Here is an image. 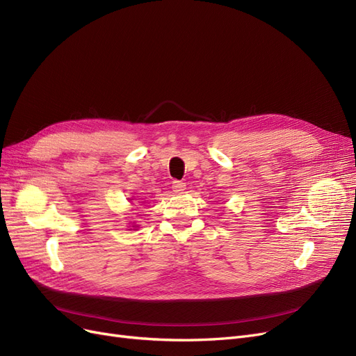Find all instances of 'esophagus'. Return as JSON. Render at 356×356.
Segmentation results:
<instances>
[{
	"label": "esophagus",
	"mask_w": 356,
	"mask_h": 356,
	"mask_svg": "<svg viewBox=\"0 0 356 356\" xmlns=\"http://www.w3.org/2000/svg\"><path fill=\"white\" fill-rule=\"evenodd\" d=\"M171 188H173V192H175V193H183V191L186 189V185H185V183H183V181L175 180V181H173V186H171Z\"/></svg>",
	"instance_id": "34e87169"
}]
</instances>
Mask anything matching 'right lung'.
Masks as SVG:
<instances>
[{
	"mask_svg": "<svg viewBox=\"0 0 356 356\" xmlns=\"http://www.w3.org/2000/svg\"><path fill=\"white\" fill-rule=\"evenodd\" d=\"M129 225H130V222H129ZM131 227H135V229H136L138 226H136V225H135V222H134V225H131Z\"/></svg>",
	"mask_w": 356,
	"mask_h": 356,
	"instance_id": "1",
	"label": "right lung"
}]
</instances>
